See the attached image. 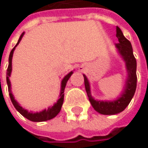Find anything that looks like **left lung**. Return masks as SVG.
<instances>
[{"label":"left lung","instance_id":"left-lung-1","mask_svg":"<svg viewBox=\"0 0 148 148\" xmlns=\"http://www.w3.org/2000/svg\"><path fill=\"white\" fill-rule=\"evenodd\" d=\"M116 37L118 38L119 43H115V47L119 53L124 60L128 71V78L125 84V88L121 94V96L113 101L95 100L90 94L88 79L85 75H83L86 90L92 107L98 113L105 115L116 114L124 110L130 103L131 99H133L137 87V62L134 56L132 44L123 36V32L118 26L116 27Z\"/></svg>","mask_w":148,"mask_h":148}]
</instances>
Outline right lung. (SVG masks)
Wrapping results in <instances>:
<instances>
[{"instance_id":"obj_1","label":"right lung","mask_w":148,"mask_h":148,"mask_svg":"<svg viewBox=\"0 0 148 148\" xmlns=\"http://www.w3.org/2000/svg\"><path fill=\"white\" fill-rule=\"evenodd\" d=\"M25 34V32L22 33V34L20 35V38L18 40V43H16V45L14 46L13 49L11 50L10 56H9V65L8 68H7V71H6V82L8 85V90H9V95H10V97L11 99V102L14 106V108L17 110L18 112H20V114H22L24 117H25L26 119H28L29 120L33 121V122H43V121H47L49 119H53L54 117H56L58 113L61 110V108H62V105L63 104V99H64V90H65L66 85L67 81L69 80V78L71 77V74L73 73L72 71L69 72L66 76L61 83V91H60V98L57 101V103L54 104L53 106L52 107H49L48 108V110H44L41 111V112H37V113H33V112H29L28 110H26L25 109H23L21 106H20L18 102L14 99L13 95L11 93V88H10V79L9 77H10V74H11V71H12V57H13V53H14V49L15 47L20 43L21 38H23Z\"/></svg>"}]
</instances>
